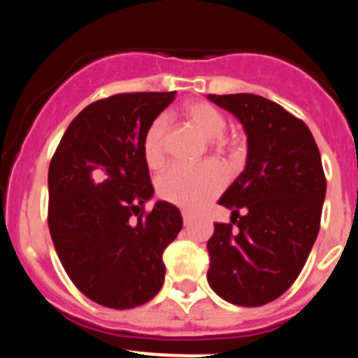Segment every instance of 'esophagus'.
I'll list each match as a JSON object with an SVG mask.
<instances>
[{
    "label": "esophagus",
    "instance_id": "34e87169",
    "mask_svg": "<svg viewBox=\"0 0 358 358\" xmlns=\"http://www.w3.org/2000/svg\"><path fill=\"white\" fill-rule=\"evenodd\" d=\"M182 217H183V224L188 227V225L192 224V215H190V213H188L187 210H183V212H182Z\"/></svg>",
    "mask_w": 358,
    "mask_h": 358
}]
</instances>
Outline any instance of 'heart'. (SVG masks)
Listing matches in <instances>:
<instances>
[{"mask_svg": "<svg viewBox=\"0 0 358 358\" xmlns=\"http://www.w3.org/2000/svg\"><path fill=\"white\" fill-rule=\"evenodd\" d=\"M183 116L203 138L208 139L213 153L219 156H232L236 153V139L225 136L227 119L215 106L203 101L188 102L183 106ZM166 131V117L158 116L148 124L143 134V158L150 168H158L165 159ZM222 187H224V175L210 163L199 168L171 165L158 176L156 182V188L163 200L187 210L202 208L222 190Z\"/></svg>", "mask_w": 358, "mask_h": 358, "instance_id": "obj_1", "label": "heart"}]
</instances>
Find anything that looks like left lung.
Listing matches in <instances>:
<instances>
[{
    "label": "left lung",
    "instance_id": "8db88e82",
    "mask_svg": "<svg viewBox=\"0 0 358 358\" xmlns=\"http://www.w3.org/2000/svg\"><path fill=\"white\" fill-rule=\"evenodd\" d=\"M208 99L231 110L248 134L244 171L219 200L232 210L231 222H215L207 242L208 285L232 305L262 306L296 281L318 236L322 156L305 122L276 102L254 94Z\"/></svg>",
    "mask_w": 358,
    "mask_h": 358
}]
</instances>
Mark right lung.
Masks as SVG:
<instances>
[{
    "label": "right lung",
    "mask_w": 358,
    "mask_h": 358,
    "mask_svg": "<svg viewBox=\"0 0 358 358\" xmlns=\"http://www.w3.org/2000/svg\"><path fill=\"white\" fill-rule=\"evenodd\" d=\"M173 92H126L82 109L48 168V229L65 273L102 306L145 305L165 281L163 252L182 231L175 205L153 195L141 141Z\"/></svg>",
    "instance_id": "obj_1"
}]
</instances>
